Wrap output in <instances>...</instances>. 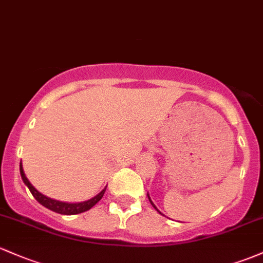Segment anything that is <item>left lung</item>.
Segmentation results:
<instances>
[{
	"label": "left lung",
	"mask_w": 263,
	"mask_h": 263,
	"mask_svg": "<svg viewBox=\"0 0 263 263\" xmlns=\"http://www.w3.org/2000/svg\"><path fill=\"white\" fill-rule=\"evenodd\" d=\"M148 198H149V202H151V203H152V205H153V207L155 208V210H157L158 212H159V210H158V208H157V207H155V205H154V203H153V202H152V199H151V197H149V194H148ZM159 213H160V212H159Z\"/></svg>",
	"instance_id": "obj_1"
}]
</instances>
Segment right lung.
<instances>
[{"label": "right lung", "instance_id": "right-lung-1", "mask_svg": "<svg viewBox=\"0 0 263 263\" xmlns=\"http://www.w3.org/2000/svg\"><path fill=\"white\" fill-rule=\"evenodd\" d=\"M20 174H21L22 180H24L25 184L27 185V188L30 189L31 194L35 197V199L37 200L40 204L46 207L47 210L56 212V213H60V214H66V216H70V214H79V213H83V212L89 211L90 208L94 207L95 204L103 198L104 193H105V189L106 187L100 192V193L97 194L95 197H92L91 199H87L84 200V202H78V203H67V202H61V200H56L52 198H49V197L44 196V194L40 193L32 184L30 183V180L27 179V177L25 176V172L24 168H22V163H20Z\"/></svg>", "mask_w": 263, "mask_h": 263}]
</instances>
